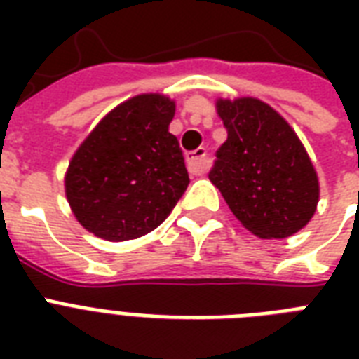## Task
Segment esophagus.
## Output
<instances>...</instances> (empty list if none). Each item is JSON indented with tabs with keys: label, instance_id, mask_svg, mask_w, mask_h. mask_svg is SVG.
<instances>
[{
	"label": "esophagus",
	"instance_id": "1",
	"mask_svg": "<svg viewBox=\"0 0 359 359\" xmlns=\"http://www.w3.org/2000/svg\"><path fill=\"white\" fill-rule=\"evenodd\" d=\"M186 165L188 171L194 175H203L207 169V149L199 147L196 151H191L186 154Z\"/></svg>",
	"mask_w": 359,
	"mask_h": 359
}]
</instances>
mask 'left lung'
I'll list each match as a JSON object with an SVG mask.
<instances>
[{
  "label": "left lung",
  "mask_w": 359,
  "mask_h": 359,
  "mask_svg": "<svg viewBox=\"0 0 359 359\" xmlns=\"http://www.w3.org/2000/svg\"><path fill=\"white\" fill-rule=\"evenodd\" d=\"M227 141L208 179L236 219L259 238H287L313 218L318 179L289 123L257 98L218 100Z\"/></svg>",
  "instance_id": "left-lung-1"
}]
</instances>
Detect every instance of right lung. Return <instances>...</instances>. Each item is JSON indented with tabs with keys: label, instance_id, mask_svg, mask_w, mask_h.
I'll return each instance as SVG.
<instances>
[{
	"label": "right lung",
	"instance_id": "right-lung-1",
	"mask_svg": "<svg viewBox=\"0 0 359 359\" xmlns=\"http://www.w3.org/2000/svg\"><path fill=\"white\" fill-rule=\"evenodd\" d=\"M175 102L137 95L95 126L69 163L67 199L89 233L123 242L156 229L188 188L179 140L169 132Z\"/></svg>",
	"mask_w": 359,
	"mask_h": 359
}]
</instances>
